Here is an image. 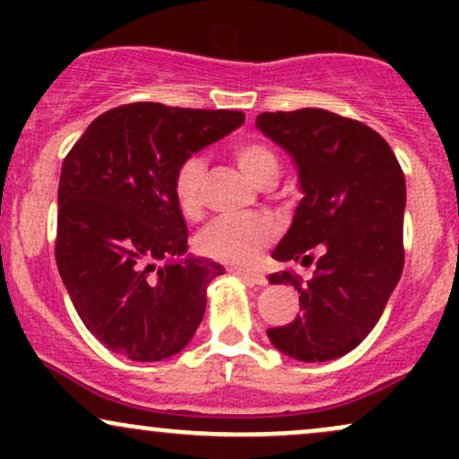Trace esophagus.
Returning <instances> with one entry per match:
<instances>
[{"label": "esophagus", "instance_id": "34e87169", "mask_svg": "<svg viewBox=\"0 0 459 459\" xmlns=\"http://www.w3.org/2000/svg\"><path fill=\"white\" fill-rule=\"evenodd\" d=\"M235 276H239L241 281L250 282V284H265L267 278L263 276L261 272H255V270H244V267H235L233 270Z\"/></svg>", "mask_w": 459, "mask_h": 459}]
</instances>
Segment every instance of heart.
<instances>
[{
	"instance_id": "obj_1",
	"label": "heart",
	"mask_w": 459,
	"mask_h": 459,
	"mask_svg": "<svg viewBox=\"0 0 459 459\" xmlns=\"http://www.w3.org/2000/svg\"><path fill=\"white\" fill-rule=\"evenodd\" d=\"M233 157L241 172L255 186L272 187L281 177V161L270 146L261 142H239L233 149ZM204 175L207 166L198 155L187 157L178 163L172 178V194L177 207L186 218H198L204 204ZM276 237V224L267 215L250 218H218L204 226L196 235V250L209 259L233 263H250L261 255Z\"/></svg>"
}]
</instances>
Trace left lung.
<instances>
[{"mask_svg":"<svg viewBox=\"0 0 459 459\" xmlns=\"http://www.w3.org/2000/svg\"><path fill=\"white\" fill-rule=\"evenodd\" d=\"M256 129L291 155L304 194L272 256L307 265L319 252L307 284L291 272L270 276L298 289L302 313L267 336L296 360H334L362 343L402 278V166L377 131L328 109L263 112Z\"/></svg>","mask_w":459,"mask_h":459,"instance_id":"left-lung-1","label":"left lung"}]
</instances>
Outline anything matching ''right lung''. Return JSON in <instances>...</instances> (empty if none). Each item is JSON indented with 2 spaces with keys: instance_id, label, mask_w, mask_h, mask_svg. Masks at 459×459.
I'll list each match as a JSON object with an SVG mask.
<instances>
[{
  "instance_id": "right-lung-1",
  "label": "right lung",
  "mask_w": 459,
  "mask_h": 459,
  "mask_svg": "<svg viewBox=\"0 0 459 459\" xmlns=\"http://www.w3.org/2000/svg\"><path fill=\"white\" fill-rule=\"evenodd\" d=\"M244 112L129 103L94 118L62 163L56 263L79 319L129 360L192 341L224 267L187 255L178 163L241 127Z\"/></svg>"
}]
</instances>
